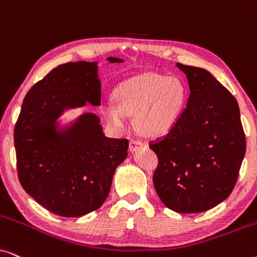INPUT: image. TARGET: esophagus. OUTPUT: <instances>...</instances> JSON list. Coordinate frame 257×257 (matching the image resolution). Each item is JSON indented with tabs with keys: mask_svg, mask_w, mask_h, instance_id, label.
Instances as JSON below:
<instances>
[{
	"mask_svg": "<svg viewBox=\"0 0 257 257\" xmlns=\"http://www.w3.org/2000/svg\"><path fill=\"white\" fill-rule=\"evenodd\" d=\"M143 146H144V143L140 142V140L132 139L131 142H130V151H131V152H136V151H138L140 147Z\"/></svg>",
	"mask_w": 257,
	"mask_h": 257,
	"instance_id": "1",
	"label": "esophagus"
}]
</instances>
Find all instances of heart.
I'll list each match as a JSON object with an SVG mask.
<instances>
[{"mask_svg": "<svg viewBox=\"0 0 257 257\" xmlns=\"http://www.w3.org/2000/svg\"><path fill=\"white\" fill-rule=\"evenodd\" d=\"M114 93L117 103L106 98L101 104L108 124L122 131L131 125L130 115L136 114L137 125L151 137L166 135L177 125L187 98L180 79L153 72L124 80Z\"/></svg>", "mask_w": 257, "mask_h": 257, "instance_id": "b5f03b06", "label": "heart"}]
</instances>
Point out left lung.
I'll use <instances>...</instances> for the list:
<instances>
[{
  "instance_id": "obj_1",
  "label": "left lung",
  "mask_w": 257,
  "mask_h": 257,
  "mask_svg": "<svg viewBox=\"0 0 257 257\" xmlns=\"http://www.w3.org/2000/svg\"><path fill=\"white\" fill-rule=\"evenodd\" d=\"M187 77V105L177 125L150 144L159 159L153 184L167 208L201 213L230 195L245 154L240 108L205 69L177 63Z\"/></svg>"
}]
</instances>
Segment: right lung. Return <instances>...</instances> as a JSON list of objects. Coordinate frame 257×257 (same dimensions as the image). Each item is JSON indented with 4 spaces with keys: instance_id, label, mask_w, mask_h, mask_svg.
Masks as SVG:
<instances>
[{
    "instance_id": "obj_1",
    "label": "right lung",
    "mask_w": 257,
    "mask_h": 257,
    "mask_svg": "<svg viewBox=\"0 0 257 257\" xmlns=\"http://www.w3.org/2000/svg\"><path fill=\"white\" fill-rule=\"evenodd\" d=\"M100 89L97 62H70L51 70L23 100L14 131L19 179L56 215L78 217L99 208L115 168L127 157L128 140L105 137L92 112L63 126L59 120L65 111L87 103L99 106Z\"/></svg>"
}]
</instances>
